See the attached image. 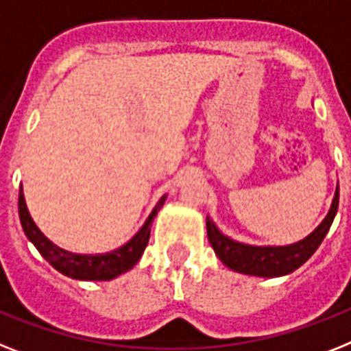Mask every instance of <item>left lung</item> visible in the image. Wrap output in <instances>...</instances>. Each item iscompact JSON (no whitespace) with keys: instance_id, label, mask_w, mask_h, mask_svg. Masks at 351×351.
<instances>
[{"instance_id":"left-lung-1","label":"left lung","mask_w":351,"mask_h":351,"mask_svg":"<svg viewBox=\"0 0 351 351\" xmlns=\"http://www.w3.org/2000/svg\"><path fill=\"white\" fill-rule=\"evenodd\" d=\"M339 206V182L335 188L334 201L330 204V210L317 228L311 234H306L303 240H298L289 245H251L244 242H237L222 233L206 217L208 240L226 267L237 271L240 274L258 278H280L294 273L306 260L315 253L323 239L328 233L330 226L334 222Z\"/></svg>"}]
</instances>
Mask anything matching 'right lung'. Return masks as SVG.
Wrapping results in <instances>:
<instances>
[{"instance_id":"right-lung-1","label":"right lung","mask_w":351,"mask_h":351,"mask_svg":"<svg viewBox=\"0 0 351 351\" xmlns=\"http://www.w3.org/2000/svg\"><path fill=\"white\" fill-rule=\"evenodd\" d=\"M165 201H167V193L159 199L154 210L150 211V215L147 217V221L143 222V226H141L138 233L129 242H125V244L120 245L118 249H112L109 253L98 254L71 253V251H66V249L55 245L37 228V224L32 219L28 206H26L23 186L19 188V219H21L23 231L28 237V240L36 245L37 251L43 254V258L46 262H50L51 267L57 269L59 273H62L64 276L73 278V280L109 282V280H114L120 274L130 271L138 263V260L141 258L145 247L149 244L150 226H152L154 217L158 215V211L163 208Z\"/></svg>"}]
</instances>
